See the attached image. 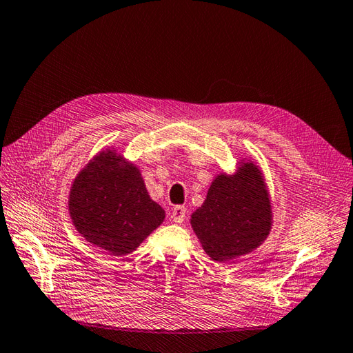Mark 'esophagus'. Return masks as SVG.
<instances>
[{"mask_svg":"<svg viewBox=\"0 0 353 353\" xmlns=\"http://www.w3.org/2000/svg\"><path fill=\"white\" fill-rule=\"evenodd\" d=\"M186 218V209L183 205H176L173 212H171V221L174 223H182Z\"/></svg>","mask_w":353,"mask_h":353,"instance_id":"obj_1","label":"esophagus"}]
</instances>
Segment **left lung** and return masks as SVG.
<instances>
[{"instance_id": "obj_1", "label": "left lung", "mask_w": 353, "mask_h": 353, "mask_svg": "<svg viewBox=\"0 0 353 353\" xmlns=\"http://www.w3.org/2000/svg\"><path fill=\"white\" fill-rule=\"evenodd\" d=\"M271 204L264 177L254 162H241L234 176L216 177L191 225L204 252L227 263L256 249L271 230Z\"/></svg>"}]
</instances>
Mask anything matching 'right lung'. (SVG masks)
<instances>
[{
    "label": "right lung",
    "instance_id": "obj_1",
    "mask_svg": "<svg viewBox=\"0 0 353 353\" xmlns=\"http://www.w3.org/2000/svg\"><path fill=\"white\" fill-rule=\"evenodd\" d=\"M68 210L79 234L113 256L128 255L165 219L140 170L114 150H103L80 171Z\"/></svg>",
    "mask_w": 353,
    "mask_h": 353
}]
</instances>
